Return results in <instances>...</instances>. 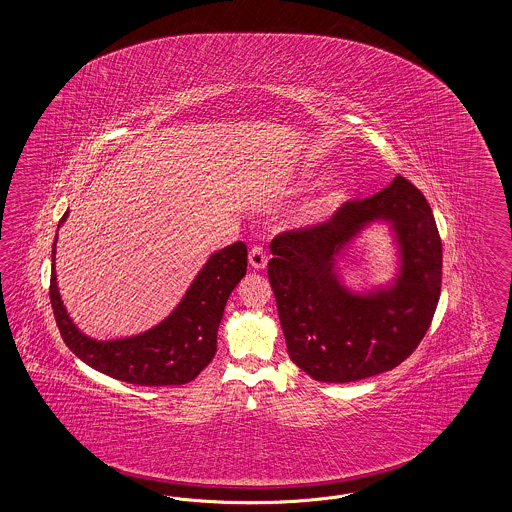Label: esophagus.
Returning a JSON list of instances; mask_svg holds the SVG:
<instances>
[{
    "instance_id": "34e87169",
    "label": "esophagus",
    "mask_w": 512,
    "mask_h": 512,
    "mask_svg": "<svg viewBox=\"0 0 512 512\" xmlns=\"http://www.w3.org/2000/svg\"><path fill=\"white\" fill-rule=\"evenodd\" d=\"M249 265L255 270H263L267 267V253L263 247L255 245L251 251H249Z\"/></svg>"
}]
</instances>
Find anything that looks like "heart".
Returning <instances> with one entry per match:
<instances>
[{
	"mask_svg": "<svg viewBox=\"0 0 512 512\" xmlns=\"http://www.w3.org/2000/svg\"><path fill=\"white\" fill-rule=\"evenodd\" d=\"M345 197V190L340 186H332L328 190H324L322 194L317 195L315 199H311L299 213V220L303 224H317L320 220L326 219Z\"/></svg>",
	"mask_w": 512,
	"mask_h": 512,
	"instance_id": "obj_1",
	"label": "heart"
}]
</instances>
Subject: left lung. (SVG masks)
<instances>
[{
	"label": "left lung",
	"mask_w": 512,
	"mask_h": 512,
	"mask_svg": "<svg viewBox=\"0 0 512 512\" xmlns=\"http://www.w3.org/2000/svg\"><path fill=\"white\" fill-rule=\"evenodd\" d=\"M380 219L396 238L398 276L388 289L349 293L337 259ZM270 251L268 280L288 353L313 380L345 384L382 374L401 365L430 328L441 292V240L426 197L401 174L322 224L282 232Z\"/></svg>",
	"instance_id": "8db88e82"
}]
</instances>
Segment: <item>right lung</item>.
Instances as JSON below:
<instances>
[{
  "mask_svg": "<svg viewBox=\"0 0 512 512\" xmlns=\"http://www.w3.org/2000/svg\"><path fill=\"white\" fill-rule=\"evenodd\" d=\"M67 215H63L59 226ZM55 244L57 238L51 251V309L61 338L80 361L111 378L138 386H182L192 382L213 361L226 301L247 270L244 242L213 253L182 301L163 322L144 334L107 341L88 338L67 315L57 288Z\"/></svg>",
  "mask_w": 512,
  "mask_h": 512,
  "instance_id": "right-lung-1",
  "label": "right lung"
}]
</instances>
